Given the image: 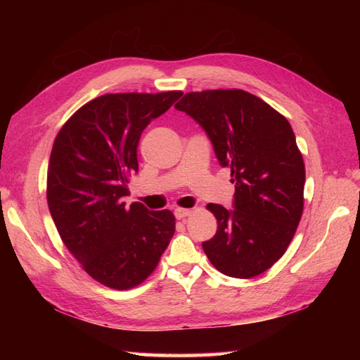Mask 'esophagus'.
<instances>
[{
  "instance_id": "34e87169",
  "label": "esophagus",
  "mask_w": 360,
  "mask_h": 360,
  "mask_svg": "<svg viewBox=\"0 0 360 360\" xmlns=\"http://www.w3.org/2000/svg\"><path fill=\"white\" fill-rule=\"evenodd\" d=\"M174 214H176V217L177 219H184V217H188V216H191L192 214V210H189V209H176L174 210Z\"/></svg>"
}]
</instances>
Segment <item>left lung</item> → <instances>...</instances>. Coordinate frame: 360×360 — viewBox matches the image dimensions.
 I'll return each instance as SVG.
<instances>
[{"mask_svg": "<svg viewBox=\"0 0 360 360\" xmlns=\"http://www.w3.org/2000/svg\"><path fill=\"white\" fill-rule=\"evenodd\" d=\"M176 110L205 130L236 188L233 210L207 204L217 221L202 243L207 258L231 278L263 274L285 254L303 213L304 163L288 120L237 89L186 93Z\"/></svg>", "mask_w": 360, "mask_h": 360, "instance_id": "8db88e82", "label": "left lung"}]
</instances>
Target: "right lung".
Returning a JSON list of instances; mask_svg holds the SVG:
<instances>
[{
    "label": "right lung",
    "mask_w": 360,
    "mask_h": 360,
    "mask_svg": "<svg viewBox=\"0 0 360 360\" xmlns=\"http://www.w3.org/2000/svg\"><path fill=\"white\" fill-rule=\"evenodd\" d=\"M181 91L110 93L81 106L53 141L46 181L49 212L63 243L94 281L114 290L144 282L176 231L169 210L126 207L138 172L143 130Z\"/></svg>",
    "instance_id": "add662e5"
}]
</instances>
